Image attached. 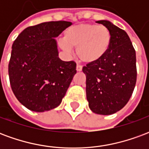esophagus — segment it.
<instances>
[{
	"mask_svg": "<svg viewBox=\"0 0 149 149\" xmlns=\"http://www.w3.org/2000/svg\"><path fill=\"white\" fill-rule=\"evenodd\" d=\"M81 70H82V66H81V65H77V71L81 72Z\"/></svg>",
	"mask_w": 149,
	"mask_h": 149,
	"instance_id": "34e87169",
	"label": "esophagus"
}]
</instances>
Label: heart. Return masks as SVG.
<instances>
[{"label":"heart","mask_w":149,"mask_h":149,"mask_svg":"<svg viewBox=\"0 0 149 149\" xmlns=\"http://www.w3.org/2000/svg\"><path fill=\"white\" fill-rule=\"evenodd\" d=\"M64 39L60 45L65 52H71L72 48H77V55L81 61L92 64L106 55L112 37L109 29L104 25L82 23L66 30Z\"/></svg>","instance_id":"b5f03b06"}]
</instances>
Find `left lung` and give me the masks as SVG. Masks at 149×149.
Returning a JSON list of instances; mask_svg holds the SVG:
<instances>
[{
    "mask_svg": "<svg viewBox=\"0 0 149 149\" xmlns=\"http://www.w3.org/2000/svg\"><path fill=\"white\" fill-rule=\"evenodd\" d=\"M112 33L109 52L100 61L88 64L82 71L86 76V97L92 112L111 115L125 106L136 82V51L126 32L106 20L97 21Z\"/></svg>",
    "mask_w": 149,
    "mask_h": 149,
    "instance_id": "obj_1",
    "label": "left lung"
}]
</instances>
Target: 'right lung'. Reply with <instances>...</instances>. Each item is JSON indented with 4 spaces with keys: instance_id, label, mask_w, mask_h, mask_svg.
I'll list each match as a JSON object with an SVG mask.
<instances>
[{
    "instance_id": "obj_1",
    "label": "right lung",
    "mask_w": 149,
    "mask_h": 149,
    "mask_svg": "<svg viewBox=\"0 0 149 149\" xmlns=\"http://www.w3.org/2000/svg\"><path fill=\"white\" fill-rule=\"evenodd\" d=\"M71 24L59 21L30 26L13 44L9 81L15 97L28 109L43 112L61 103L77 73V65L59 58L55 38Z\"/></svg>"
}]
</instances>
